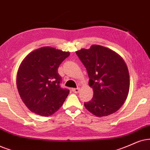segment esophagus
<instances>
[{
    "label": "esophagus",
    "mask_w": 150,
    "mask_h": 150,
    "mask_svg": "<svg viewBox=\"0 0 150 150\" xmlns=\"http://www.w3.org/2000/svg\"><path fill=\"white\" fill-rule=\"evenodd\" d=\"M72 91H73V92L75 93H77L79 92V88H73V89H72Z\"/></svg>",
    "instance_id": "esophagus-1"
}]
</instances>
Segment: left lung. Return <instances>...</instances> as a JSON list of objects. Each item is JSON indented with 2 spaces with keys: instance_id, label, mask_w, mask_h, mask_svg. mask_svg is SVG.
<instances>
[{
  "instance_id": "obj_1",
  "label": "left lung",
  "mask_w": 150,
  "mask_h": 150,
  "mask_svg": "<svg viewBox=\"0 0 150 150\" xmlns=\"http://www.w3.org/2000/svg\"><path fill=\"white\" fill-rule=\"evenodd\" d=\"M76 54L86 69L88 85L93 97L84 103L89 112L103 117L116 112L122 107L129 91L127 66L120 54L100 45L82 48Z\"/></svg>"
}]
</instances>
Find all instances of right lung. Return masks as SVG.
<instances>
[{
	"mask_svg": "<svg viewBox=\"0 0 150 150\" xmlns=\"http://www.w3.org/2000/svg\"><path fill=\"white\" fill-rule=\"evenodd\" d=\"M70 55L52 47L33 51L23 59L16 74V86L25 105L41 116H50L60 109L69 93L59 86V66Z\"/></svg>",
	"mask_w": 150,
	"mask_h": 150,
	"instance_id": "add662e5",
	"label": "right lung"
}]
</instances>
